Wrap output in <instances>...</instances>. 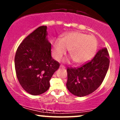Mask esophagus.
I'll list each match as a JSON object with an SVG mask.
<instances>
[{
  "mask_svg": "<svg viewBox=\"0 0 120 120\" xmlns=\"http://www.w3.org/2000/svg\"><path fill=\"white\" fill-rule=\"evenodd\" d=\"M60 67L61 68H63V69H65V66H64V65H61L60 66Z\"/></svg>",
  "mask_w": 120,
  "mask_h": 120,
  "instance_id": "1",
  "label": "esophagus"
}]
</instances>
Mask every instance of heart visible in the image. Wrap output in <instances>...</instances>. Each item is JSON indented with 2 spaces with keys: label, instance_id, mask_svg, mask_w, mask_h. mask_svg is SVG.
Masks as SVG:
<instances>
[{
  "label": "heart",
  "instance_id": "heart-1",
  "mask_svg": "<svg viewBox=\"0 0 120 120\" xmlns=\"http://www.w3.org/2000/svg\"><path fill=\"white\" fill-rule=\"evenodd\" d=\"M97 47V40L94 37L78 31L67 33L62 39L56 38L52 42V55L56 60H61L69 49V55L77 64L90 60Z\"/></svg>",
  "mask_w": 120,
  "mask_h": 120
}]
</instances>
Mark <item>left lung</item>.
<instances>
[{
    "label": "left lung",
    "instance_id": "1",
    "mask_svg": "<svg viewBox=\"0 0 120 120\" xmlns=\"http://www.w3.org/2000/svg\"><path fill=\"white\" fill-rule=\"evenodd\" d=\"M109 65L106 48L100 49L93 60L81 67L68 68L67 87L75 96H85L95 91L102 83Z\"/></svg>",
    "mask_w": 120,
    "mask_h": 120
}]
</instances>
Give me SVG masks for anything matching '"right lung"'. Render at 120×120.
<instances>
[{
  "instance_id": "add662e5",
  "label": "right lung",
  "mask_w": 120,
  "mask_h": 120,
  "mask_svg": "<svg viewBox=\"0 0 120 120\" xmlns=\"http://www.w3.org/2000/svg\"><path fill=\"white\" fill-rule=\"evenodd\" d=\"M47 26L35 29L18 47L15 57L16 76L27 93L38 95L49 89V81L60 64L51 56Z\"/></svg>"
}]
</instances>
